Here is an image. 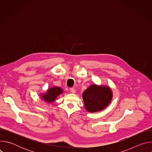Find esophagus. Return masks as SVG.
Listing matches in <instances>:
<instances>
[{"label": "esophagus", "mask_w": 152, "mask_h": 152, "mask_svg": "<svg viewBox=\"0 0 152 152\" xmlns=\"http://www.w3.org/2000/svg\"><path fill=\"white\" fill-rule=\"evenodd\" d=\"M70 92L72 93H76V90L73 88H72L70 89Z\"/></svg>", "instance_id": "obj_1"}]
</instances>
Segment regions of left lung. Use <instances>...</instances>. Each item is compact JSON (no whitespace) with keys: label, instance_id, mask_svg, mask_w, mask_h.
<instances>
[{"label":"left lung","instance_id":"left-lung-1","mask_svg":"<svg viewBox=\"0 0 152 152\" xmlns=\"http://www.w3.org/2000/svg\"><path fill=\"white\" fill-rule=\"evenodd\" d=\"M82 98L86 111L96 113L104 110L110 103L113 92L109 86L93 84L84 91Z\"/></svg>","mask_w":152,"mask_h":152}]
</instances>
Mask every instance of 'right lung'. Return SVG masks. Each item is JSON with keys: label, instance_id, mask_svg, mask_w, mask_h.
<instances>
[{"label": "right lung", "instance_id": "add662e5", "mask_svg": "<svg viewBox=\"0 0 152 152\" xmlns=\"http://www.w3.org/2000/svg\"><path fill=\"white\" fill-rule=\"evenodd\" d=\"M62 92L63 90L60 87L54 86V87L48 89L46 93L42 94L41 96V99L48 103H52L59 95L62 93Z\"/></svg>", "mask_w": 152, "mask_h": 152}]
</instances>
